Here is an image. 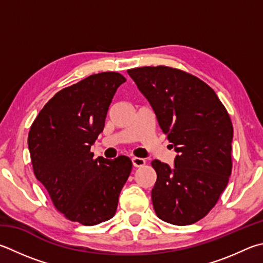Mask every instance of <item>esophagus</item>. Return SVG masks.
Returning <instances> with one entry per match:
<instances>
[{
  "label": "esophagus",
  "instance_id": "1",
  "mask_svg": "<svg viewBox=\"0 0 263 263\" xmlns=\"http://www.w3.org/2000/svg\"><path fill=\"white\" fill-rule=\"evenodd\" d=\"M145 163H146L145 159H141V157H132V164L133 166H136V168H140V166L145 165Z\"/></svg>",
  "mask_w": 263,
  "mask_h": 263
}]
</instances>
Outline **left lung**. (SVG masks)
Here are the masks:
<instances>
[{"instance_id":"1","label":"left lung","mask_w":263,"mask_h":263,"mask_svg":"<svg viewBox=\"0 0 263 263\" xmlns=\"http://www.w3.org/2000/svg\"><path fill=\"white\" fill-rule=\"evenodd\" d=\"M154 110L177 155L174 168L152 162L157 178L153 207L162 221L187 226L206 216L231 175L233 127L214 89L169 66L127 70Z\"/></svg>"}]
</instances>
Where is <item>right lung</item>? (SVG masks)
<instances>
[{"instance_id":"1","label":"right lung","mask_w":263,"mask_h":263,"mask_svg":"<svg viewBox=\"0 0 263 263\" xmlns=\"http://www.w3.org/2000/svg\"><path fill=\"white\" fill-rule=\"evenodd\" d=\"M126 79L118 72L92 74L63 88L45 104L28 133L33 171L59 212L95 226L116 213L132 162L93 159L90 146L103 131L109 106Z\"/></svg>"}]
</instances>
